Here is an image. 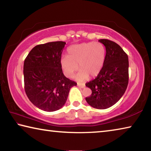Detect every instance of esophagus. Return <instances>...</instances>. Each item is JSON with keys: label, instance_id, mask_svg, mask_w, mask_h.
Here are the masks:
<instances>
[{"label": "esophagus", "instance_id": "34e87169", "mask_svg": "<svg viewBox=\"0 0 151 151\" xmlns=\"http://www.w3.org/2000/svg\"><path fill=\"white\" fill-rule=\"evenodd\" d=\"M77 85H78V87H80V88H85V84H80V83H78Z\"/></svg>", "mask_w": 151, "mask_h": 151}]
</instances>
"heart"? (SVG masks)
Instances as JSON below:
<instances>
[{"label": "heart", "instance_id": "b5f03b06", "mask_svg": "<svg viewBox=\"0 0 151 151\" xmlns=\"http://www.w3.org/2000/svg\"><path fill=\"white\" fill-rule=\"evenodd\" d=\"M106 57V49L100 42H89L72 45L68 49V56L60 59V66L65 75L73 77L79 68L76 80L84 81L89 76L94 77L101 73Z\"/></svg>", "mask_w": 151, "mask_h": 151}]
</instances>
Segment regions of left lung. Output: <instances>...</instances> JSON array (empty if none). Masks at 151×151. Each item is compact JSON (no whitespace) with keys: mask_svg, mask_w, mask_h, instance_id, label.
<instances>
[{"mask_svg":"<svg viewBox=\"0 0 151 151\" xmlns=\"http://www.w3.org/2000/svg\"><path fill=\"white\" fill-rule=\"evenodd\" d=\"M99 41L105 47V60L96 78L86 83L92 91L86 101L93 108L106 109L116 104L125 93L129 83V58L116 42L108 39Z\"/></svg>","mask_w":151,"mask_h":151,"instance_id":"obj_1","label":"left lung"}]
</instances>
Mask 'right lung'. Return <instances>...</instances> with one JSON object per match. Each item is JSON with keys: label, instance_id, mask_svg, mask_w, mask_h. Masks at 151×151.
<instances>
[{"label": "right lung", "instance_id": "obj_1", "mask_svg": "<svg viewBox=\"0 0 151 151\" xmlns=\"http://www.w3.org/2000/svg\"><path fill=\"white\" fill-rule=\"evenodd\" d=\"M66 42L39 45L30 51L24 62V90L30 101L44 111H57L67 100L76 83L63 73L60 59Z\"/></svg>", "mask_w": 151, "mask_h": 151}]
</instances>
